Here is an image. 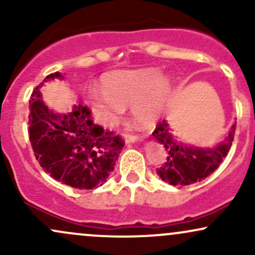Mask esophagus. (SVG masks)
<instances>
[{
	"label": "esophagus",
	"instance_id": "esophagus-1",
	"mask_svg": "<svg viewBox=\"0 0 255 255\" xmlns=\"http://www.w3.org/2000/svg\"><path fill=\"white\" fill-rule=\"evenodd\" d=\"M124 137H125V141L127 142V144H130V142H134L137 140V135L134 133H125Z\"/></svg>",
	"mask_w": 255,
	"mask_h": 255
}]
</instances>
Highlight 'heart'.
Segmentation results:
<instances>
[{"label":"heart","mask_w":255,"mask_h":255,"mask_svg":"<svg viewBox=\"0 0 255 255\" xmlns=\"http://www.w3.org/2000/svg\"><path fill=\"white\" fill-rule=\"evenodd\" d=\"M103 91H93L89 105L101 124L114 127L125 107L131 105V115L137 124L150 125L164 111L171 85L153 68L122 71L108 75Z\"/></svg>","instance_id":"obj_1"}]
</instances>
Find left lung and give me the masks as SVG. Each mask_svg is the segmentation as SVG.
Listing matches in <instances>:
<instances>
[{
  "label": "left lung",
  "mask_w": 255,
  "mask_h": 255,
  "mask_svg": "<svg viewBox=\"0 0 255 255\" xmlns=\"http://www.w3.org/2000/svg\"><path fill=\"white\" fill-rule=\"evenodd\" d=\"M236 122L231 127L229 135L215 148H199L186 146L170 133L165 120L158 122L152 135L166 151L164 164L157 169L163 181L172 186H188L200 182L211 175L223 162L229 152L235 135Z\"/></svg>",
  "instance_id": "8db88e82"
}]
</instances>
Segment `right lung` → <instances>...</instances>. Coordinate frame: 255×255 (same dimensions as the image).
Returning a JSON list of instances; mask_svg holds the SVG:
<instances>
[{
  "mask_svg": "<svg viewBox=\"0 0 255 255\" xmlns=\"http://www.w3.org/2000/svg\"><path fill=\"white\" fill-rule=\"evenodd\" d=\"M61 78L51 73L44 81ZM39 86L32 92L28 136L34 157L46 174L77 189L102 186L114 170L125 146L121 135L93 122L91 110L78 104L69 114L49 110Z\"/></svg>",
  "mask_w": 255,
  "mask_h": 255,
  "instance_id": "add662e5",
  "label": "right lung"
}]
</instances>
